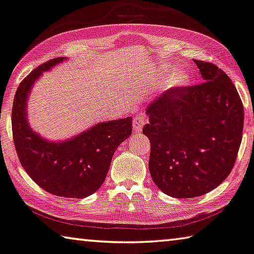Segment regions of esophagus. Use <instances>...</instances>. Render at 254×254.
I'll return each instance as SVG.
<instances>
[{"instance_id":"obj_1","label":"esophagus","mask_w":254,"mask_h":254,"mask_svg":"<svg viewBox=\"0 0 254 254\" xmlns=\"http://www.w3.org/2000/svg\"><path fill=\"white\" fill-rule=\"evenodd\" d=\"M144 124H145L144 116L143 115L136 116V117L134 118V127H132V128H134V131L137 132V134L142 131V128L144 126Z\"/></svg>"}]
</instances>
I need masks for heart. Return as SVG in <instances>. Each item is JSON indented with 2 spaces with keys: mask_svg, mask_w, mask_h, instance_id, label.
Instances as JSON below:
<instances>
[{
  "mask_svg": "<svg viewBox=\"0 0 254 254\" xmlns=\"http://www.w3.org/2000/svg\"><path fill=\"white\" fill-rule=\"evenodd\" d=\"M172 70L170 65H162L159 67V75L164 76ZM190 81V75L186 70H174V72L169 77V83L172 86H184L188 84Z\"/></svg>",
  "mask_w": 254,
  "mask_h": 254,
  "instance_id": "1",
  "label": "heart"
}]
</instances>
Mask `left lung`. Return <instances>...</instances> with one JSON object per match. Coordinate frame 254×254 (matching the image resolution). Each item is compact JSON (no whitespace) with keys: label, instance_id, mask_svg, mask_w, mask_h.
<instances>
[{"label":"left lung","instance_id":"8db88e82","mask_svg":"<svg viewBox=\"0 0 254 254\" xmlns=\"http://www.w3.org/2000/svg\"><path fill=\"white\" fill-rule=\"evenodd\" d=\"M193 62L203 82L153 100L143 128L151 142L149 173L173 198L199 197L221 185L242 140L244 110L235 85L218 66Z\"/></svg>","mask_w":254,"mask_h":254}]
</instances>
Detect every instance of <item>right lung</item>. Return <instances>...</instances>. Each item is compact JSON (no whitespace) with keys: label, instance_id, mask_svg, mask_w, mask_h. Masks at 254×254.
<instances>
[{"label":"right lung","instance_id":"1","mask_svg":"<svg viewBox=\"0 0 254 254\" xmlns=\"http://www.w3.org/2000/svg\"><path fill=\"white\" fill-rule=\"evenodd\" d=\"M65 60L46 62L20 83L12 107V134L20 163L40 188L58 197L85 198L105 181L116 149L131 134L132 118L99 123L63 142H49L33 131L27 117L33 83Z\"/></svg>","mask_w":254,"mask_h":254}]
</instances>
